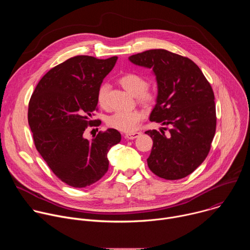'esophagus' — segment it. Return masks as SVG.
Instances as JSON below:
<instances>
[{
    "instance_id": "1",
    "label": "esophagus",
    "mask_w": 250,
    "mask_h": 250,
    "mask_svg": "<svg viewBox=\"0 0 250 250\" xmlns=\"http://www.w3.org/2000/svg\"><path fill=\"white\" fill-rule=\"evenodd\" d=\"M140 135V132H137V131H134V132H131V133H126L125 135V137L126 139H134L136 137H138Z\"/></svg>"
}]
</instances>
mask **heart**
Returning a JSON list of instances; mask_svg holds the SVG:
<instances>
[{
  "label": "heart",
  "mask_w": 250,
  "mask_h": 250,
  "mask_svg": "<svg viewBox=\"0 0 250 250\" xmlns=\"http://www.w3.org/2000/svg\"><path fill=\"white\" fill-rule=\"evenodd\" d=\"M118 83L130 95L135 96L136 101L142 104L150 105L156 101V91L147 86L146 78L140 74L134 72L125 73L120 76ZM108 85L102 84L97 91V102L103 109L108 106ZM144 118L145 113L138 110L119 111L106 119V125L111 128L123 132H133Z\"/></svg>",
  "instance_id": "heart-1"
}]
</instances>
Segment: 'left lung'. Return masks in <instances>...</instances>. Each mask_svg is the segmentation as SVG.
I'll list each match as a JSON object with an SVG mask.
<instances>
[{
  "mask_svg": "<svg viewBox=\"0 0 250 250\" xmlns=\"http://www.w3.org/2000/svg\"><path fill=\"white\" fill-rule=\"evenodd\" d=\"M128 59L152 69L158 95L149 120L170 126L169 135L162 129L146 131L153 140L147 165L163 179H182L203 163L215 136L217 116L211 86L191 59L165 49L146 50Z\"/></svg>",
  "mask_w": 250,
  "mask_h": 250,
  "instance_id": "1",
  "label": "left lung"
}]
</instances>
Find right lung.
Wrapping results in <instances>:
<instances>
[{"label": "right lung", "instance_id": "right-lung-1", "mask_svg": "<svg viewBox=\"0 0 250 250\" xmlns=\"http://www.w3.org/2000/svg\"><path fill=\"white\" fill-rule=\"evenodd\" d=\"M118 57H71L41 79L28 104L27 119L34 146L52 172L74 188L90 186L109 169L108 152L122 139L114 128L84 138L97 108V91Z\"/></svg>", "mask_w": 250, "mask_h": 250}]
</instances>
